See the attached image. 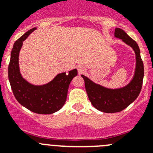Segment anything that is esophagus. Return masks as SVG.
Returning a JSON list of instances; mask_svg holds the SVG:
<instances>
[{"label":"esophagus","instance_id":"34e87169","mask_svg":"<svg viewBox=\"0 0 153 153\" xmlns=\"http://www.w3.org/2000/svg\"><path fill=\"white\" fill-rule=\"evenodd\" d=\"M84 71H85L84 67H82V66H79V67H78V73H79V74H83V73H84Z\"/></svg>","mask_w":153,"mask_h":153}]
</instances>
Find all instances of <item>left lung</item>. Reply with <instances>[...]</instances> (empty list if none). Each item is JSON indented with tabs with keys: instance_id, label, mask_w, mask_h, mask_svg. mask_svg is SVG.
<instances>
[{
	"instance_id": "1",
	"label": "left lung",
	"mask_w": 153,
	"mask_h": 153,
	"mask_svg": "<svg viewBox=\"0 0 153 153\" xmlns=\"http://www.w3.org/2000/svg\"><path fill=\"white\" fill-rule=\"evenodd\" d=\"M114 36L130 46L136 53V70L130 83L122 88L109 89L97 84L88 77L82 75L85 82L86 91L92 105L100 111L107 113L122 111L129 106L140 94L144 76L143 62L136 42L120 28H116Z\"/></svg>"
}]
</instances>
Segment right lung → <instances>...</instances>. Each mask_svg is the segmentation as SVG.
Returning <instances> with one entry per match:
<instances>
[{
  "label": "right lung",
  "mask_w": 153,
  "mask_h": 153,
  "mask_svg": "<svg viewBox=\"0 0 153 153\" xmlns=\"http://www.w3.org/2000/svg\"><path fill=\"white\" fill-rule=\"evenodd\" d=\"M36 29L28 30L13 44L8 66V78L13 95L23 106L38 114H51L64 105L70 83L77 75V70L74 69L68 74H57L51 82L40 86L31 84L24 79L19 68V53L23 41Z\"/></svg>",
  "instance_id": "right-lung-1"
}]
</instances>
